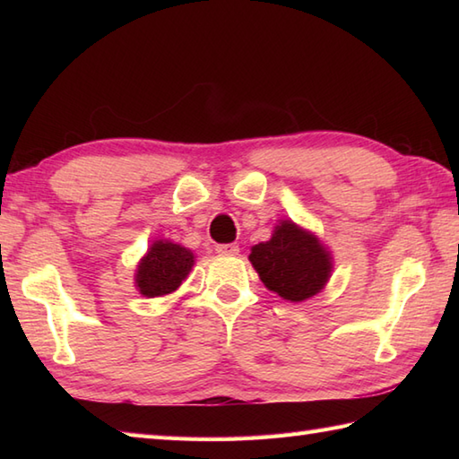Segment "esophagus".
<instances>
[{"label": "esophagus", "instance_id": "obj_1", "mask_svg": "<svg viewBox=\"0 0 459 459\" xmlns=\"http://www.w3.org/2000/svg\"><path fill=\"white\" fill-rule=\"evenodd\" d=\"M217 255H221V256H235V255H238V247L237 245H219L217 247Z\"/></svg>", "mask_w": 459, "mask_h": 459}]
</instances>
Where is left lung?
<instances>
[{"label": "left lung", "instance_id": "8db88e82", "mask_svg": "<svg viewBox=\"0 0 459 459\" xmlns=\"http://www.w3.org/2000/svg\"><path fill=\"white\" fill-rule=\"evenodd\" d=\"M250 264L270 291L281 299L306 301L324 291L333 274V255L311 232L291 219H280L266 242L250 248Z\"/></svg>", "mask_w": 459, "mask_h": 459}]
</instances>
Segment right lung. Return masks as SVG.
Returning <instances> with one entry per match:
<instances>
[{
    "label": "right lung",
    "mask_w": 459,
    "mask_h": 459,
    "mask_svg": "<svg viewBox=\"0 0 459 459\" xmlns=\"http://www.w3.org/2000/svg\"><path fill=\"white\" fill-rule=\"evenodd\" d=\"M193 266V250L168 238L153 240L135 268V290L143 298L169 296L187 280Z\"/></svg>",
    "instance_id": "add662e5"
}]
</instances>
